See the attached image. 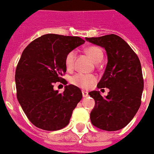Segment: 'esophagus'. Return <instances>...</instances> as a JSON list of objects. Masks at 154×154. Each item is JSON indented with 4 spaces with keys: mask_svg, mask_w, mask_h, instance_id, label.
<instances>
[{
    "mask_svg": "<svg viewBox=\"0 0 154 154\" xmlns=\"http://www.w3.org/2000/svg\"><path fill=\"white\" fill-rule=\"evenodd\" d=\"M82 96H83V97H87L88 96V92H86V91H82Z\"/></svg>",
    "mask_w": 154,
    "mask_h": 154,
    "instance_id": "34e87169",
    "label": "esophagus"
}]
</instances>
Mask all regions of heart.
<instances>
[{
  "mask_svg": "<svg viewBox=\"0 0 154 154\" xmlns=\"http://www.w3.org/2000/svg\"><path fill=\"white\" fill-rule=\"evenodd\" d=\"M86 52L95 62H100L103 57V52L100 47L97 46H90L86 49ZM76 51H70L65 57V65L67 69L73 67ZM70 82L72 84L82 89H88L95 83L96 77L92 74L77 73L71 77Z\"/></svg>",
  "mask_w": 154,
  "mask_h": 154,
  "instance_id": "obj_1",
  "label": "heart"
}]
</instances>
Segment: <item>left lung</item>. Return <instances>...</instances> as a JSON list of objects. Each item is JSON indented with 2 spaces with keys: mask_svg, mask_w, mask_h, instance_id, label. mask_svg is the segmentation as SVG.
<instances>
[{
  "mask_svg": "<svg viewBox=\"0 0 154 154\" xmlns=\"http://www.w3.org/2000/svg\"><path fill=\"white\" fill-rule=\"evenodd\" d=\"M86 40L105 48L107 64L97 88H109L106 97L98 91L89 95L95 100L90 113L92 125L105 131H117L128 125L141 105L143 77L139 58L120 36L110 34Z\"/></svg>",
  "mask_w": 154,
  "mask_h": 154,
  "instance_id": "8db88e82",
  "label": "left lung"
}]
</instances>
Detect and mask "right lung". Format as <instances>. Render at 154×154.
Segmentation results:
<instances>
[{"label": "right lung", "mask_w": 154, "mask_h": 154, "mask_svg": "<svg viewBox=\"0 0 154 154\" xmlns=\"http://www.w3.org/2000/svg\"><path fill=\"white\" fill-rule=\"evenodd\" d=\"M78 36L46 34L24 49L16 69L17 100L33 125L56 131L69 123L74 108L82 97L80 88L66 85L63 93L54 90L66 71L65 57L83 44Z\"/></svg>", "instance_id": "1"}]
</instances>
